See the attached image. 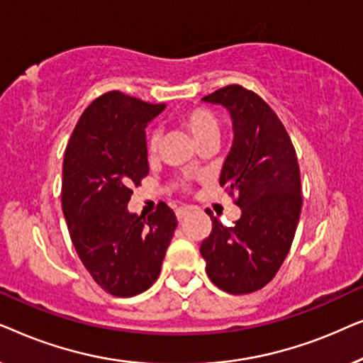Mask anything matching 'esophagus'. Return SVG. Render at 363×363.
Segmentation results:
<instances>
[{
    "instance_id": "34e87169",
    "label": "esophagus",
    "mask_w": 363,
    "mask_h": 363,
    "mask_svg": "<svg viewBox=\"0 0 363 363\" xmlns=\"http://www.w3.org/2000/svg\"><path fill=\"white\" fill-rule=\"evenodd\" d=\"M188 213H190V208H188V206H180L177 210V220L178 221H183L186 218Z\"/></svg>"
}]
</instances>
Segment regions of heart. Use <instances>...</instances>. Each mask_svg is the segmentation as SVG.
I'll use <instances>...</instances> for the list:
<instances>
[{"label": "heart", "instance_id": "1", "mask_svg": "<svg viewBox=\"0 0 363 363\" xmlns=\"http://www.w3.org/2000/svg\"><path fill=\"white\" fill-rule=\"evenodd\" d=\"M180 123L186 128L188 133L193 137V140L198 143V147L206 142H218L220 138V122L215 113L208 111L205 107H193L180 113ZM160 143V135L157 132H152L147 140L148 155H155ZM182 188H188L185 182L180 183Z\"/></svg>", "mask_w": 363, "mask_h": 363}]
</instances>
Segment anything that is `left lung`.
I'll return each instance as SVG.
<instances>
[{
    "instance_id": "left-lung-1",
    "label": "left lung",
    "mask_w": 363,
    "mask_h": 363,
    "mask_svg": "<svg viewBox=\"0 0 363 363\" xmlns=\"http://www.w3.org/2000/svg\"><path fill=\"white\" fill-rule=\"evenodd\" d=\"M203 101L231 116L235 137L220 185L236 195L241 216L225 226L206 210L213 228L200 252L213 284L250 294L276 276L291 250L302 206L299 163L279 117L257 94L231 84Z\"/></svg>"
}]
</instances>
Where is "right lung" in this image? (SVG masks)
<instances>
[{"label": "right lung", "instance_id": "right-lung-1", "mask_svg": "<svg viewBox=\"0 0 363 363\" xmlns=\"http://www.w3.org/2000/svg\"><path fill=\"white\" fill-rule=\"evenodd\" d=\"M163 108L118 91L102 94L84 111L64 153L61 201L72 245L92 279L117 297L157 281L177 228L163 201L147 218L127 210L132 186L148 175L145 127Z\"/></svg>", "mask_w": 363, "mask_h": 363}]
</instances>
